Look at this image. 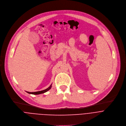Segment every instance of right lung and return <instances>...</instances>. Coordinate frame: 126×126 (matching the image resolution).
Wrapping results in <instances>:
<instances>
[{"label": "right lung", "mask_w": 126, "mask_h": 126, "mask_svg": "<svg viewBox=\"0 0 126 126\" xmlns=\"http://www.w3.org/2000/svg\"><path fill=\"white\" fill-rule=\"evenodd\" d=\"M52 87V84L50 85L47 88L42 90V91H37V92H27V93H29V94H34V95H38V94H42V93H44L45 92H46L48 90H49Z\"/></svg>", "instance_id": "add662e5"}]
</instances>
